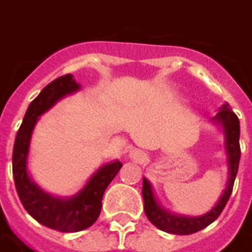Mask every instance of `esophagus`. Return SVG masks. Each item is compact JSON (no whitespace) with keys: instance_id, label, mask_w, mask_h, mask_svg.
<instances>
[{"instance_id":"esophagus-1","label":"esophagus","mask_w":252,"mask_h":252,"mask_svg":"<svg viewBox=\"0 0 252 252\" xmlns=\"http://www.w3.org/2000/svg\"><path fill=\"white\" fill-rule=\"evenodd\" d=\"M129 157L131 158H133V159H136V161H139V162H142V161H144L146 159V153L142 150H138V149H133V150H131V153H129Z\"/></svg>"}]
</instances>
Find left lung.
Here are the masks:
<instances>
[{
    "label": "left lung",
    "instance_id": "obj_1",
    "mask_svg": "<svg viewBox=\"0 0 252 252\" xmlns=\"http://www.w3.org/2000/svg\"><path fill=\"white\" fill-rule=\"evenodd\" d=\"M216 120L221 123L224 126L225 138H226V153H228V165H229V180L226 184L222 196L220 198L218 203L213 207L210 212L200 216V217H179V216H172L168 212H165L157 203L154 193L151 189V186L149 181L143 179V188H142V195L144 200V213L147 218L150 220L153 225L161 230H165L168 233L173 235H191L198 230L203 229L206 226L216 221L218 216L222 213L225 205L229 200L230 193L233 189L235 179L239 169V162H240V123L237 116L229 108L228 105H224L221 110L216 116Z\"/></svg>",
    "mask_w": 252,
    "mask_h": 252
}]
</instances>
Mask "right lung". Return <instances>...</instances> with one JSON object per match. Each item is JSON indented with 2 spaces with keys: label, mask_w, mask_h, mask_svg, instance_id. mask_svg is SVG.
<instances>
[{
  "label": "right lung",
  "mask_w": 252,
  "mask_h": 252,
  "mask_svg": "<svg viewBox=\"0 0 252 252\" xmlns=\"http://www.w3.org/2000/svg\"><path fill=\"white\" fill-rule=\"evenodd\" d=\"M77 90L79 84L71 75L60 76L47 84L39 95L30 103L16 135L12 154L16 191L24 209L38 222L60 232H79L95 222L101 213L103 192L123 166L120 161L102 166L90 179L86 187L71 199L53 198L30 180L27 173V154L35 123L40 114L52 108L60 98Z\"/></svg>",
  "instance_id": "1"
}]
</instances>
